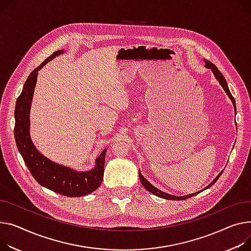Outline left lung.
Segmentation results:
<instances>
[{"instance_id":"obj_1","label":"left lung","mask_w":251,"mask_h":251,"mask_svg":"<svg viewBox=\"0 0 251 251\" xmlns=\"http://www.w3.org/2000/svg\"><path fill=\"white\" fill-rule=\"evenodd\" d=\"M204 61H205V68H207V69H209V70L212 71V73H213V75H215L216 79L219 81L221 87L223 88V90L225 91V93L227 94V96L229 97V99L232 101V104H233V106H234V109H235V111H236L235 100H234V98L232 97V95H231V93H230V91H229V88H228V85H227V81H226L225 77H224L223 75L220 73V71H219L218 69H217V66L214 65L211 61L206 60V59H204ZM222 173H223V171L213 179V181L210 183L209 186H207V187H206L205 189H203V190H206V189H209L210 187H212V186L214 185V183H215L217 180H218V178L220 177V176L222 175ZM139 178H140V182L142 183V186H143L148 192H150L151 194H153V195H155V196H157V197H159V198L165 199V200H176V201H177V200H178V201H179V200H186V199H189V198H191V197L197 195L198 193L203 191V190H201L200 192L193 193V194H190V195H187V196H174V195H171V194H166V193H164V192L158 190V189L155 188L154 186H152L151 183H150V182L141 175L140 171H139Z\"/></svg>"}]
</instances>
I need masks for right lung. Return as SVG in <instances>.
<instances>
[{
    "instance_id": "right-lung-1",
    "label": "right lung",
    "mask_w": 251,
    "mask_h": 251,
    "mask_svg": "<svg viewBox=\"0 0 251 251\" xmlns=\"http://www.w3.org/2000/svg\"><path fill=\"white\" fill-rule=\"evenodd\" d=\"M63 52L62 49L53 52L30 74L25 81L22 93L16 102L14 135L25 164L39 185L66 197H82L93 193L101 186L107 149L105 148L96 158L94 169L77 172L48 159L38 151L30 136V109L38 72L47 62Z\"/></svg>"
}]
</instances>
